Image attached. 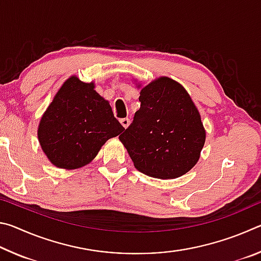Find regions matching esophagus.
<instances>
[{"label": "esophagus", "mask_w": 261, "mask_h": 261, "mask_svg": "<svg viewBox=\"0 0 261 261\" xmlns=\"http://www.w3.org/2000/svg\"><path fill=\"white\" fill-rule=\"evenodd\" d=\"M120 122H121V124L123 125V127H124V129H126V127L129 126V124H130V120H129V118H122V120H121Z\"/></svg>", "instance_id": "34e87169"}]
</instances>
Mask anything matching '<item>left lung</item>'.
I'll use <instances>...</instances> for the list:
<instances>
[{
	"label": "left lung",
	"instance_id": "left-lung-1",
	"mask_svg": "<svg viewBox=\"0 0 261 261\" xmlns=\"http://www.w3.org/2000/svg\"><path fill=\"white\" fill-rule=\"evenodd\" d=\"M140 108L118 137L140 173L161 179L187 174L199 160L206 132L180 84L161 77L140 91Z\"/></svg>",
	"mask_w": 261,
	"mask_h": 261
}]
</instances>
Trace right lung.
Instances as JSON below:
<instances>
[{
  "label": "right lung",
  "instance_id": "1",
  "mask_svg": "<svg viewBox=\"0 0 261 261\" xmlns=\"http://www.w3.org/2000/svg\"><path fill=\"white\" fill-rule=\"evenodd\" d=\"M124 130L94 84L70 77L42 115L38 138L53 165L76 169L96 156L108 139Z\"/></svg>",
  "mask_w": 261,
  "mask_h": 261
}]
</instances>
